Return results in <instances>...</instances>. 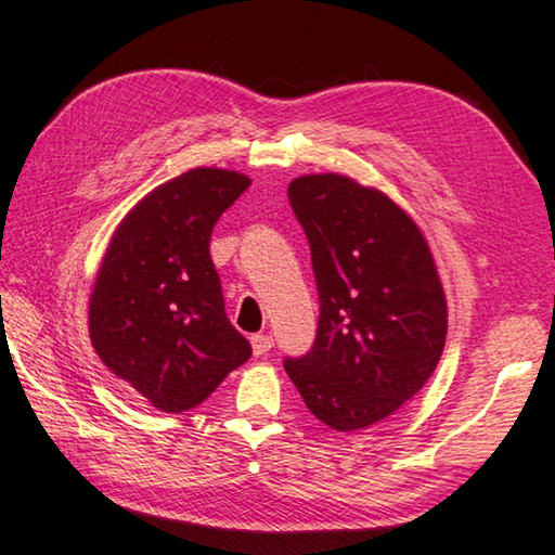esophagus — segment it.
I'll return each mask as SVG.
<instances>
[{
	"label": "esophagus",
	"mask_w": 555,
	"mask_h": 555,
	"mask_svg": "<svg viewBox=\"0 0 555 555\" xmlns=\"http://www.w3.org/2000/svg\"><path fill=\"white\" fill-rule=\"evenodd\" d=\"M271 347H274V337H271V335H267V333L251 335V350H255L257 357L267 354V352L271 350Z\"/></svg>",
	"instance_id": "esophagus-1"
}]
</instances>
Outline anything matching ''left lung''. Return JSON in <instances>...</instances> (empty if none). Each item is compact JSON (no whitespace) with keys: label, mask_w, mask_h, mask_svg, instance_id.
<instances>
[{"label":"left lung","mask_w":555,"mask_h":555,"mask_svg":"<svg viewBox=\"0 0 555 555\" xmlns=\"http://www.w3.org/2000/svg\"><path fill=\"white\" fill-rule=\"evenodd\" d=\"M288 203L306 232L318 288L315 340L284 370L335 430L389 418L434 374L446 296L424 234L387 195L337 173L300 176Z\"/></svg>","instance_id":"left-lung-1"}]
</instances>
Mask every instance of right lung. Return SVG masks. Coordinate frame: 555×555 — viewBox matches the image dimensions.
Wrapping results in <instances>:
<instances>
[{"instance_id": "add662e5", "label": "right lung", "mask_w": 555, "mask_h": 555, "mask_svg": "<svg viewBox=\"0 0 555 555\" xmlns=\"http://www.w3.org/2000/svg\"><path fill=\"white\" fill-rule=\"evenodd\" d=\"M249 188L222 168H193L158 185L112 237L90 298L100 360L168 413L195 409L251 345L224 313L210 257L212 228Z\"/></svg>"}]
</instances>
